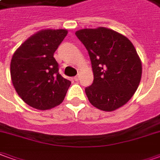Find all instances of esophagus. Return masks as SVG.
Returning a JSON list of instances; mask_svg holds the SVG:
<instances>
[{"mask_svg": "<svg viewBox=\"0 0 160 160\" xmlns=\"http://www.w3.org/2000/svg\"><path fill=\"white\" fill-rule=\"evenodd\" d=\"M79 78H80V76L78 75V76H76V77L74 78V80H75V81H78V80H79Z\"/></svg>", "mask_w": 160, "mask_h": 160, "instance_id": "esophagus-1", "label": "esophagus"}]
</instances>
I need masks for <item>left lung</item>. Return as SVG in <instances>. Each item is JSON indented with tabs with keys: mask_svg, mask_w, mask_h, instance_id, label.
Returning <instances> with one entry per match:
<instances>
[{
	"mask_svg": "<svg viewBox=\"0 0 160 160\" xmlns=\"http://www.w3.org/2000/svg\"><path fill=\"white\" fill-rule=\"evenodd\" d=\"M76 36L88 50L94 80L85 88L90 103L104 112L118 109L139 85L142 64L127 37L107 28H84Z\"/></svg>",
	"mask_w": 160,
	"mask_h": 160,
	"instance_id": "obj_1",
	"label": "left lung"
}]
</instances>
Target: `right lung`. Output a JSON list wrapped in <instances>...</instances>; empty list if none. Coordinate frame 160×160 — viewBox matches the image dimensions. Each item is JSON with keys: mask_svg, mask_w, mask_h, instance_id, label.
<instances>
[{"mask_svg": "<svg viewBox=\"0 0 160 160\" xmlns=\"http://www.w3.org/2000/svg\"><path fill=\"white\" fill-rule=\"evenodd\" d=\"M66 29H43L25 41L14 53L11 80L29 106L48 110L59 105L71 82L59 74L54 53L67 36Z\"/></svg>", "mask_w": 160, "mask_h": 160, "instance_id": "obj_1", "label": "right lung"}]
</instances>
